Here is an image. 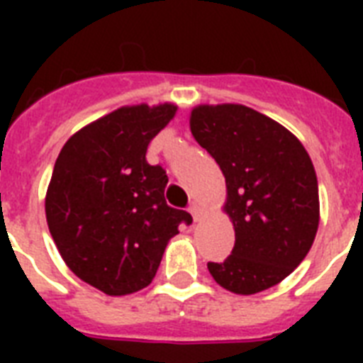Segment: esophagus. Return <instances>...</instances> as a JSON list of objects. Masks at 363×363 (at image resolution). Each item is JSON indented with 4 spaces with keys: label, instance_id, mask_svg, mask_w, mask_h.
Wrapping results in <instances>:
<instances>
[{
    "label": "esophagus",
    "instance_id": "obj_1",
    "mask_svg": "<svg viewBox=\"0 0 363 363\" xmlns=\"http://www.w3.org/2000/svg\"><path fill=\"white\" fill-rule=\"evenodd\" d=\"M190 215L194 216V220L198 222V220H201V218H203V209H201V205L199 203H196V201H194L192 205H190Z\"/></svg>",
    "mask_w": 363,
    "mask_h": 363
}]
</instances>
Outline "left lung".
<instances>
[{"mask_svg":"<svg viewBox=\"0 0 363 363\" xmlns=\"http://www.w3.org/2000/svg\"><path fill=\"white\" fill-rule=\"evenodd\" d=\"M190 131L220 165L235 230L232 254L209 273L241 296L275 286L303 262L320 222L309 154L284 125L238 104L194 107Z\"/></svg>","mask_w":363,"mask_h":363,"instance_id":"obj_1","label":"left lung"}]
</instances>
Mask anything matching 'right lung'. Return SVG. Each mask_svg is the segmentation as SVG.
<instances>
[{
	"label": "right lung",
	"instance_id": "right-lung-1",
	"mask_svg": "<svg viewBox=\"0 0 363 363\" xmlns=\"http://www.w3.org/2000/svg\"><path fill=\"white\" fill-rule=\"evenodd\" d=\"M175 113V104L125 105L73 133L54 164L50 235L65 265L107 296L148 286L179 224L192 222L167 205V175L145 158Z\"/></svg>",
	"mask_w": 363,
	"mask_h": 363
}]
</instances>
